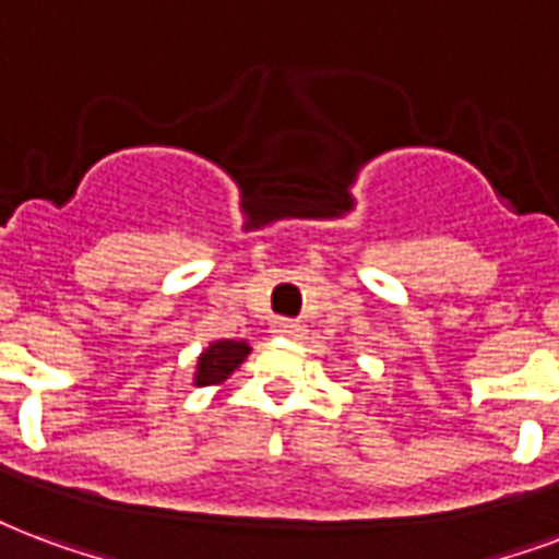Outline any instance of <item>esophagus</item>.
<instances>
[{"label":"esophagus","instance_id":"obj_1","mask_svg":"<svg viewBox=\"0 0 559 559\" xmlns=\"http://www.w3.org/2000/svg\"><path fill=\"white\" fill-rule=\"evenodd\" d=\"M272 332L278 334V337H293V341H299L301 334H305V325L296 320H275L272 322Z\"/></svg>","mask_w":559,"mask_h":559}]
</instances>
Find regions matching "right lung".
Wrapping results in <instances>:
<instances>
[{"label":"right lung","instance_id":"add662e5","mask_svg":"<svg viewBox=\"0 0 559 559\" xmlns=\"http://www.w3.org/2000/svg\"><path fill=\"white\" fill-rule=\"evenodd\" d=\"M248 343L246 341H216L198 358L195 384H216L225 382L227 376L246 361Z\"/></svg>","mask_w":559,"mask_h":559}]
</instances>
